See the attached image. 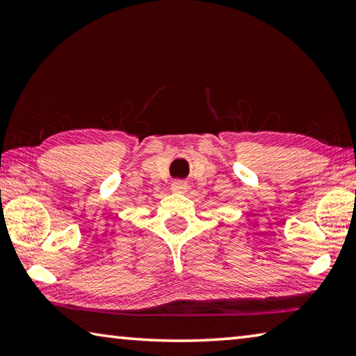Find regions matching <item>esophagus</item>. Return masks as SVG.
<instances>
[{
	"label": "esophagus",
	"instance_id": "1",
	"mask_svg": "<svg viewBox=\"0 0 356 356\" xmlns=\"http://www.w3.org/2000/svg\"><path fill=\"white\" fill-rule=\"evenodd\" d=\"M171 188H172V191H176V193H185L188 186H186V182H184V180H174Z\"/></svg>",
	"mask_w": 356,
	"mask_h": 356
}]
</instances>
